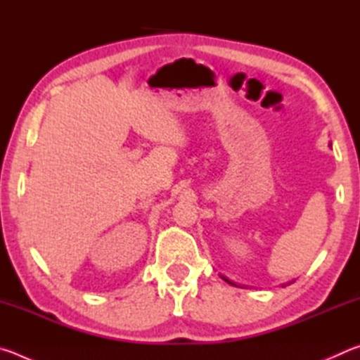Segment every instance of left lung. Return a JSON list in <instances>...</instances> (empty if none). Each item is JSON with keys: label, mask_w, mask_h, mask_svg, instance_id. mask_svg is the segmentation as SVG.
<instances>
[{"label": "left lung", "mask_w": 360, "mask_h": 360, "mask_svg": "<svg viewBox=\"0 0 360 360\" xmlns=\"http://www.w3.org/2000/svg\"><path fill=\"white\" fill-rule=\"evenodd\" d=\"M330 146H332V144H330ZM222 279H224V281H227V283H230V281H229V279H227V278H224V276H222ZM230 284H233V283H230Z\"/></svg>", "instance_id": "1"}]
</instances>
